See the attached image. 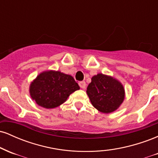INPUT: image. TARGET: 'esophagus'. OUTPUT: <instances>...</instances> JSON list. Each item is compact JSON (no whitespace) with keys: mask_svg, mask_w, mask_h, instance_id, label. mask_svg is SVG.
I'll use <instances>...</instances> for the list:
<instances>
[{"mask_svg":"<svg viewBox=\"0 0 158 158\" xmlns=\"http://www.w3.org/2000/svg\"><path fill=\"white\" fill-rule=\"evenodd\" d=\"M79 86H80V88H82V89H85V87H86V83H85V81H79Z\"/></svg>","mask_w":158,"mask_h":158,"instance_id":"1","label":"esophagus"}]
</instances>
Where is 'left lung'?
Here are the masks:
<instances>
[{
    "label": "left lung",
    "mask_w": 158,
    "mask_h": 158,
    "mask_svg": "<svg viewBox=\"0 0 158 158\" xmlns=\"http://www.w3.org/2000/svg\"><path fill=\"white\" fill-rule=\"evenodd\" d=\"M94 108L102 113H111L124 100L125 90L119 81L99 73L92 77L86 90Z\"/></svg>",
    "instance_id": "left-lung-1"
}]
</instances>
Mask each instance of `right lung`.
Instances as JSON below:
<instances>
[{
  "label": "right lung",
  "instance_id": "obj_1",
  "mask_svg": "<svg viewBox=\"0 0 158 158\" xmlns=\"http://www.w3.org/2000/svg\"><path fill=\"white\" fill-rule=\"evenodd\" d=\"M79 89L73 77L51 70L38 76L30 85V93L39 106L53 108L64 102L70 94Z\"/></svg>",
  "mask_w": 158,
  "mask_h": 158
}]
</instances>
